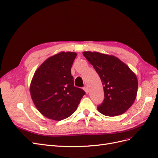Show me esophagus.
Segmentation results:
<instances>
[{
    "label": "esophagus",
    "instance_id": "esophagus-1",
    "mask_svg": "<svg viewBox=\"0 0 158 158\" xmlns=\"http://www.w3.org/2000/svg\"><path fill=\"white\" fill-rule=\"evenodd\" d=\"M84 89L85 93H86V94L88 93V88L87 86H84Z\"/></svg>",
    "mask_w": 158,
    "mask_h": 158
}]
</instances>
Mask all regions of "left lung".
<instances>
[{
	"instance_id": "obj_1",
	"label": "left lung",
	"mask_w": 158,
	"mask_h": 158,
	"mask_svg": "<svg viewBox=\"0 0 158 158\" xmlns=\"http://www.w3.org/2000/svg\"><path fill=\"white\" fill-rule=\"evenodd\" d=\"M83 55L101 78L104 99L98 107L104 115H120L131 107L138 90L136 76L128 66L113 55L85 51Z\"/></svg>"
}]
</instances>
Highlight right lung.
I'll return each mask as SVG.
<instances>
[{"label": "right lung", "mask_w": 158, "mask_h": 158, "mask_svg": "<svg viewBox=\"0 0 158 158\" xmlns=\"http://www.w3.org/2000/svg\"><path fill=\"white\" fill-rule=\"evenodd\" d=\"M77 54L60 52L43 63L35 72L30 84V94L43 115L61 121L77 109L85 92L74 85L71 67Z\"/></svg>", "instance_id": "1"}]
</instances>
